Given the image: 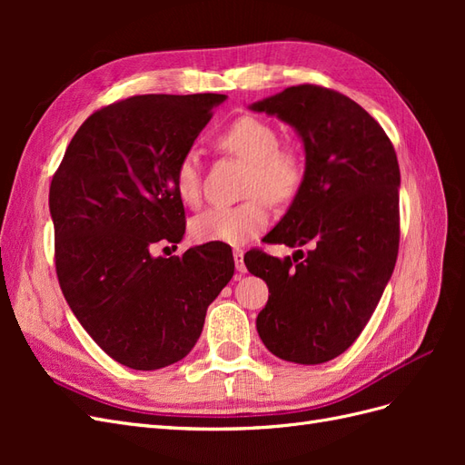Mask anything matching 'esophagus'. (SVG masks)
I'll use <instances>...</instances> for the list:
<instances>
[{
  "instance_id": "esophagus-1",
  "label": "esophagus",
  "mask_w": 465,
  "mask_h": 465,
  "mask_svg": "<svg viewBox=\"0 0 465 465\" xmlns=\"http://www.w3.org/2000/svg\"><path fill=\"white\" fill-rule=\"evenodd\" d=\"M232 258L238 273H246V265H244V250L242 248H234L232 250Z\"/></svg>"
}]
</instances>
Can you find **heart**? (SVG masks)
<instances>
[{
	"instance_id": "1",
	"label": "heart",
	"mask_w": 465,
	"mask_h": 465,
	"mask_svg": "<svg viewBox=\"0 0 465 465\" xmlns=\"http://www.w3.org/2000/svg\"><path fill=\"white\" fill-rule=\"evenodd\" d=\"M223 153L248 163L244 193L236 205L211 207L190 223V234L198 242L244 244L258 236L272 219L267 200L289 203L297 198L306 178L304 157L291 147H279V132L270 122L242 116L224 128L217 139ZM174 188L186 205L202 202V161L198 153H186L176 164Z\"/></svg>"
}]
</instances>
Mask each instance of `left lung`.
<instances>
[{"label":"left lung","instance_id":"obj_1","mask_svg":"<svg viewBox=\"0 0 465 465\" xmlns=\"http://www.w3.org/2000/svg\"><path fill=\"white\" fill-rule=\"evenodd\" d=\"M302 137L306 178L267 242L292 260L250 250L244 263L270 299L258 314L263 345L279 359L320 364L341 355L367 326L400 248V164L380 124L349 96L297 85L250 106Z\"/></svg>","mask_w":465,"mask_h":465}]
</instances>
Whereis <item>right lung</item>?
I'll return each mask as SVG.
<instances>
[{
    "label": "right lung",
    "mask_w": 465,
    "mask_h": 465,
    "mask_svg": "<svg viewBox=\"0 0 465 465\" xmlns=\"http://www.w3.org/2000/svg\"><path fill=\"white\" fill-rule=\"evenodd\" d=\"M224 94H139L81 124L50 184L55 273L75 318L108 357L134 371L184 359L202 335L207 306L234 273L227 248L180 242L184 205L178 161Z\"/></svg>",
    "instance_id": "1"
}]
</instances>
